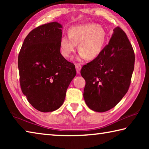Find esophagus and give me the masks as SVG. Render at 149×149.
<instances>
[{
	"label": "esophagus",
	"mask_w": 149,
	"mask_h": 149,
	"mask_svg": "<svg viewBox=\"0 0 149 149\" xmlns=\"http://www.w3.org/2000/svg\"><path fill=\"white\" fill-rule=\"evenodd\" d=\"M75 68H76V71L77 72V74H79L80 70L81 69V64H79V63H77V64H75Z\"/></svg>",
	"instance_id": "34e87169"
}]
</instances>
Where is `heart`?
Wrapping results in <instances>:
<instances>
[{
  "instance_id": "1",
  "label": "heart",
  "mask_w": 149,
  "mask_h": 149,
  "mask_svg": "<svg viewBox=\"0 0 149 149\" xmlns=\"http://www.w3.org/2000/svg\"><path fill=\"white\" fill-rule=\"evenodd\" d=\"M107 39L105 29L97 24L74 26L69 29L68 36L64 35L60 39V52L63 56L69 58L78 45L80 57L93 60L100 54Z\"/></svg>"
}]
</instances>
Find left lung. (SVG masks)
I'll list each match as a JSON object with an SVG mask.
<instances>
[{"instance_id": "obj_1", "label": "left lung", "mask_w": 149, "mask_h": 149, "mask_svg": "<svg viewBox=\"0 0 149 149\" xmlns=\"http://www.w3.org/2000/svg\"><path fill=\"white\" fill-rule=\"evenodd\" d=\"M113 31L100 54L81 70L85 80V101L98 112L110 110L122 99L134 70L135 54L127 35L119 27Z\"/></svg>"}]
</instances>
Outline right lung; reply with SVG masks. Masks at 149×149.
Listing matches in <instances>:
<instances>
[{
	"label": "right lung",
	"mask_w": 149,
	"mask_h": 149,
	"mask_svg": "<svg viewBox=\"0 0 149 149\" xmlns=\"http://www.w3.org/2000/svg\"><path fill=\"white\" fill-rule=\"evenodd\" d=\"M62 27L54 22L33 29L25 38L18 55L22 91L40 112H52L61 107L76 75L75 65L60 53Z\"/></svg>",
	"instance_id": "1"
}]
</instances>
